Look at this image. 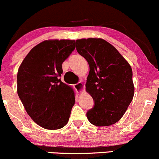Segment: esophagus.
<instances>
[{
    "label": "esophagus",
    "instance_id": "esophagus-1",
    "mask_svg": "<svg viewBox=\"0 0 159 159\" xmlns=\"http://www.w3.org/2000/svg\"><path fill=\"white\" fill-rule=\"evenodd\" d=\"M75 89L78 93H82L84 91V84L82 82H78V84H75Z\"/></svg>",
    "mask_w": 159,
    "mask_h": 159
}]
</instances>
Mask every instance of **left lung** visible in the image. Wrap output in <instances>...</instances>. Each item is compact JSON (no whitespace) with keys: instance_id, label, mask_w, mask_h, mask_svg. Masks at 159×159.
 Returning <instances> with one entry per match:
<instances>
[{"instance_id":"8db88e82","label":"left lung","mask_w":159,"mask_h":159,"mask_svg":"<svg viewBox=\"0 0 159 159\" xmlns=\"http://www.w3.org/2000/svg\"><path fill=\"white\" fill-rule=\"evenodd\" d=\"M77 51L89 65L86 91L94 102L87 118L96 126H109L119 121L132 101V69L113 45L102 38L76 41Z\"/></svg>"}]
</instances>
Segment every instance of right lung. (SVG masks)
I'll return each mask as SVG.
<instances>
[{"mask_svg": "<svg viewBox=\"0 0 159 159\" xmlns=\"http://www.w3.org/2000/svg\"><path fill=\"white\" fill-rule=\"evenodd\" d=\"M75 48V40H46L30 50L18 68L17 94L31 119L45 129H60L69 120L75 91L59 77Z\"/></svg>", "mask_w": 159, "mask_h": 159, "instance_id": "right-lung-1", "label": "right lung"}]
</instances>
